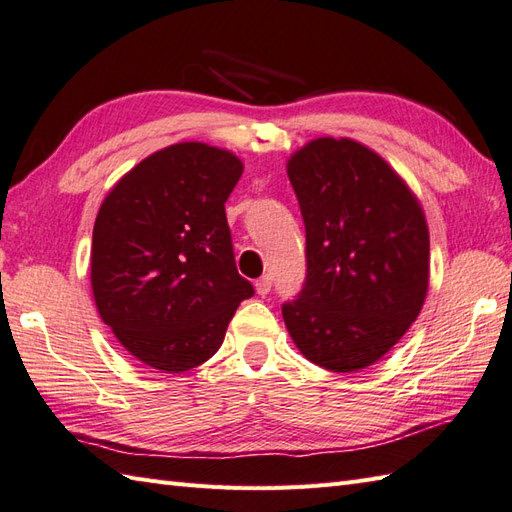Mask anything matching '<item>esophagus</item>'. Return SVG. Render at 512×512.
<instances>
[{
    "label": "esophagus",
    "mask_w": 512,
    "mask_h": 512,
    "mask_svg": "<svg viewBox=\"0 0 512 512\" xmlns=\"http://www.w3.org/2000/svg\"><path fill=\"white\" fill-rule=\"evenodd\" d=\"M271 291V276H263L256 280V293L258 295H267Z\"/></svg>",
    "instance_id": "obj_1"
}]
</instances>
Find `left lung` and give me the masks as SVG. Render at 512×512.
<instances>
[{
    "instance_id": "8db88e82",
    "label": "left lung",
    "mask_w": 512,
    "mask_h": 512,
    "mask_svg": "<svg viewBox=\"0 0 512 512\" xmlns=\"http://www.w3.org/2000/svg\"><path fill=\"white\" fill-rule=\"evenodd\" d=\"M286 173L306 228V280L282 317L297 350L352 373L402 339L428 293L430 234L406 182L352 139L310 141Z\"/></svg>"
}]
</instances>
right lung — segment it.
<instances>
[{
	"label": "right lung",
	"instance_id": "1",
	"mask_svg": "<svg viewBox=\"0 0 512 512\" xmlns=\"http://www.w3.org/2000/svg\"><path fill=\"white\" fill-rule=\"evenodd\" d=\"M243 173L228 149L178 143L141 160L99 206L91 247L97 313L162 373L206 363L254 286L234 263L226 202Z\"/></svg>",
	"mask_w": 512,
	"mask_h": 512
}]
</instances>
